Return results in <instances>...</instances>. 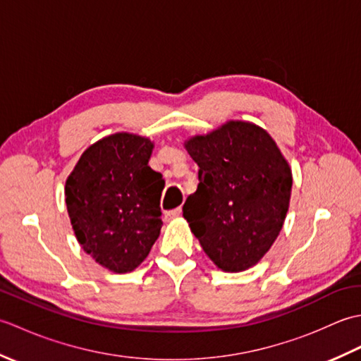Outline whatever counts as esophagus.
<instances>
[{"label":"esophagus","mask_w":361,"mask_h":361,"mask_svg":"<svg viewBox=\"0 0 361 361\" xmlns=\"http://www.w3.org/2000/svg\"><path fill=\"white\" fill-rule=\"evenodd\" d=\"M180 216H181V208H175L172 211H167L166 212V219L167 220H172V219H176V217H180Z\"/></svg>","instance_id":"34e87169"}]
</instances>
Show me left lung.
<instances>
[{"label": "left lung", "instance_id": "left-lung-1", "mask_svg": "<svg viewBox=\"0 0 361 361\" xmlns=\"http://www.w3.org/2000/svg\"><path fill=\"white\" fill-rule=\"evenodd\" d=\"M185 147L200 167V183L183 217L220 270H248L286 220L293 185L287 159L264 128L247 121H228Z\"/></svg>", "mask_w": 361, "mask_h": 361}]
</instances>
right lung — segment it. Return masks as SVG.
Returning <instances> with one entry per match:
<instances>
[{"label":"right lung","instance_id":"obj_1","mask_svg":"<svg viewBox=\"0 0 361 361\" xmlns=\"http://www.w3.org/2000/svg\"><path fill=\"white\" fill-rule=\"evenodd\" d=\"M153 142L114 133L82 153L65 185V202L83 251L113 273L133 271L157 242L163 175L149 166Z\"/></svg>","mask_w":361,"mask_h":361}]
</instances>
